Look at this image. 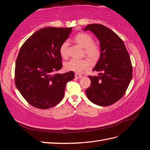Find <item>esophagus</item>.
Returning <instances> with one entry per match:
<instances>
[{"label": "esophagus", "mask_w": 150, "mask_h": 150, "mask_svg": "<svg viewBox=\"0 0 150 150\" xmlns=\"http://www.w3.org/2000/svg\"><path fill=\"white\" fill-rule=\"evenodd\" d=\"M75 77L76 78L79 79V78H81L82 77V75L80 74H78V73H76V74H75Z\"/></svg>", "instance_id": "1"}]
</instances>
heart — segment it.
<instances>
[{
	"label": "heart",
	"mask_w": 150,
	"mask_h": 150,
	"mask_svg": "<svg viewBox=\"0 0 150 150\" xmlns=\"http://www.w3.org/2000/svg\"><path fill=\"white\" fill-rule=\"evenodd\" d=\"M74 41L85 49L86 55L92 60H97L100 56V49L98 45L94 44V39L91 35L86 33H79L74 37ZM69 42L66 40L59 47V54L63 58H67L68 56ZM67 71L75 72H82L88 69L91 67V62L88 59H75L73 58L67 62L65 65Z\"/></svg>",
	"instance_id": "obj_1"
}]
</instances>
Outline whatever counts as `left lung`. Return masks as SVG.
Listing matches in <instances>:
<instances>
[{"label": "left lung", "instance_id": "1", "mask_svg": "<svg viewBox=\"0 0 150 150\" xmlns=\"http://www.w3.org/2000/svg\"><path fill=\"white\" fill-rule=\"evenodd\" d=\"M84 31L92 32L99 41L101 54L93 71L98 76H89L90 87L86 90L88 99L99 106H109L120 99L132 78V65L122 40L106 26L92 24Z\"/></svg>", "mask_w": 150, "mask_h": 150}]
</instances>
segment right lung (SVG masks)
<instances>
[{
    "mask_svg": "<svg viewBox=\"0 0 150 150\" xmlns=\"http://www.w3.org/2000/svg\"><path fill=\"white\" fill-rule=\"evenodd\" d=\"M72 28H44L22 45L15 64V85L30 105L47 109L64 96L67 83L74 73L54 74L62 67L59 47L69 38Z\"/></svg>",
    "mask_w": 150,
    "mask_h": 150,
    "instance_id": "right-lung-1",
    "label": "right lung"
}]
</instances>
